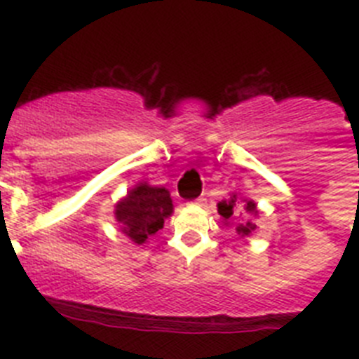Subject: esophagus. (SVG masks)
Here are the masks:
<instances>
[{
    "label": "esophagus",
    "instance_id": "obj_1",
    "mask_svg": "<svg viewBox=\"0 0 359 359\" xmlns=\"http://www.w3.org/2000/svg\"><path fill=\"white\" fill-rule=\"evenodd\" d=\"M205 201H207V199H205V198H203V196H201V198H198V199H196V201H194V205H203V203H205Z\"/></svg>",
    "mask_w": 359,
    "mask_h": 359
}]
</instances>
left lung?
<instances>
[{
  "mask_svg": "<svg viewBox=\"0 0 359 359\" xmlns=\"http://www.w3.org/2000/svg\"><path fill=\"white\" fill-rule=\"evenodd\" d=\"M233 205H236V196L230 199V201H221L217 205V212L221 214V217L224 219V221H228V219L233 217ZM244 210H246V214L253 215L257 214V208H255V203L253 201H246L244 203ZM255 230V224L250 221V219H246V221H243V223H239V226H237V231H239L241 236H248V233H252V231Z\"/></svg>",
  "mask_w": 359,
  "mask_h": 359,
  "instance_id": "8db88e82",
  "label": "left lung"
}]
</instances>
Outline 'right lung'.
<instances>
[{
  "mask_svg": "<svg viewBox=\"0 0 359 359\" xmlns=\"http://www.w3.org/2000/svg\"><path fill=\"white\" fill-rule=\"evenodd\" d=\"M172 214V199L169 190L161 187L138 185L128 198L116 205V221L122 231L135 243H145L149 236L163 228L165 217Z\"/></svg>",
  "mask_w": 359,
  "mask_h": 359,
  "instance_id": "obj_1",
  "label": "right lung"
}]
</instances>
